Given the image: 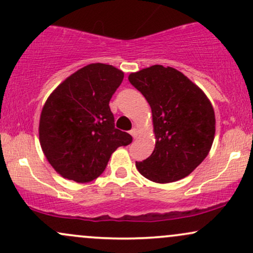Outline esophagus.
<instances>
[{"label": "esophagus", "mask_w": 253, "mask_h": 253, "mask_svg": "<svg viewBox=\"0 0 253 253\" xmlns=\"http://www.w3.org/2000/svg\"><path fill=\"white\" fill-rule=\"evenodd\" d=\"M129 133H130V135L133 136V138H136V136H138V134H139V130H138V128H133Z\"/></svg>", "instance_id": "34e87169"}]
</instances>
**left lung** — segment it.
Returning <instances> with one entry per match:
<instances>
[{
  "mask_svg": "<svg viewBox=\"0 0 253 253\" xmlns=\"http://www.w3.org/2000/svg\"><path fill=\"white\" fill-rule=\"evenodd\" d=\"M128 80L152 112L156 146L135 162L139 172L156 183L184 178L210 153L215 135V114L201 88L176 69L152 65L129 74Z\"/></svg>",
  "mask_w": 253,
  "mask_h": 253,
  "instance_id": "obj_1",
  "label": "left lung"
}]
</instances>
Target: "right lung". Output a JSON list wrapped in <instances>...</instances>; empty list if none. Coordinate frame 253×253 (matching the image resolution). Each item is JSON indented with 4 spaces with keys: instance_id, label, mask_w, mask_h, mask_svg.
<instances>
[{
    "instance_id": "right-lung-1",
    "label": "right lung",
    "mask_w": 253,
    "mask_h": 253,
    "mask_svg": "<svg viewBox=\"0 0 253 253\" xmlns=\"http://www.w3.org/2000/svg\"><path fill=\"white\" fill-rule=\"evenodd\" d=\"M124 80L113 65L92 63L64 80L47 97L39 141L51 167L77 183L97 178L118 147L132 143L114 127L109 101Z\"/></svg>"
}]
</instances>
